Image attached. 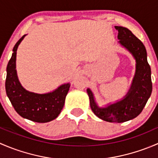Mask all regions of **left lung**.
Returning <instances> with one entry per match:
<instances>
[{"label": "left lung", "instance_id": "8db88e82", "mask_svg": "<svg viewBox=\"0 0 158 158\" xmlns=\"http://www.w3.org/2000/svg\"><path fill=\"white\" fill-rule=\"evenodd\" d=\"M118 31V42L133 55L136 60V72L131 88L121 101L106 108L98 107L92 91L87 89L91 109L99 118L109 122H125L136 118L142 111L152 92L151 71L147 60L145 47L131 30L114 27Z\"/></svg>", "mask_w": 158, "mask_h": 158}]
</instances>
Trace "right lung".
Instances as JSON below:
<instances>
[{
  "label": "right lung",
  "instance_id": "right-lung-1",
  "mask_svg": "<svg viewBox=\"0 0 158 158\" xmlns=\"http://www.w3.org/2000/svg\"><path fill=\"white\" fill-rule=\"evenodd\" d=\"M25 36L15 44L7 64L6 92L15 111L21 117L38 123L49 122L56 118L61 112L70 84H63L53 92L46 94L34 93L23 89L17 78L16 56L17 47Z\"/></svg>",
  "mask_w": 158,
  "mask_h": 158
}]
</instances>
